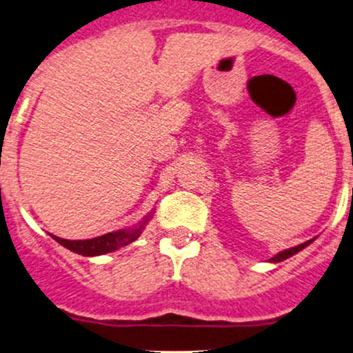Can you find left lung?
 I'll return each mask as SVG.
<instances>
[{
    "instance_id": "1",
    "label": "left lung",
    "mask_w": 353,
    "mask_h": 353,
    "mask_svg": "<svg viewBox=\"0 0 353 353\" xmlns=\"http://www.w3.org/2000/svg\"><path fill=\"white\" fill-rule=\"evenodd\" d=\"M309 243H312V240H307V242L300 243V245H296V247H292V249H287V250H283V252L276 254V256H274L273 259H270V261H271V263H281V261L288 259V257L295 256L296 252H300V250H302V249H305V247L309 245Z\"/></svg>"
}]
</instances>
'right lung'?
<instances>
[{
    "mask_svg": "<svg viewBox=\"0 0 353 353\" xmlns=\"http://www.w3.org/2000/svg\"><path fill=\"white\" fill-rule=\"evenodd\" d=\"M151 219V214L145 216L137 226L128 230H118V232H111L106 233V235L96 236V239H89V240H66V239H59V236H53L58 243H61L63 247H66L68 250L77 254H82V256H101V254H108L113 252V250L120 249V247L128 245V243L135 242V240L141 236V233L144 232L145 225Z\"/></svg>",
    "mask_w": 353,
    "mask_h": 353,
    "instance_id": "obj_1",
    "label": "right lung"
}]
</instances>
